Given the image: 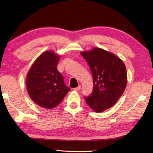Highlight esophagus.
<instances>
[{
	"label": "esophagus",
	"mask_w": 153,
	"mask_h": 153,
	"mask_svg": "<svg viewBox=\"0 0 153 153\" xmlns=\"http://www.w3.org/2000/svg\"><path fill=\"white\" fill-rule=\"evenodd\" d=\"M80 89H81V85L77 86V87H76V88H74V90L77 91H79Z\"/></svg>",
	"instance_id": "1"
}]
</instances>
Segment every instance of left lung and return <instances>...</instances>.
Returning a JSON list of instances; mask_svg holds the SVG:
<instances>
[{"mask_svg":"<svg viewBox=\"0 0 153 153\" xmlns=\"http://www.w3.org/2000/svg\"><path fill=\"white\" fill-rule=\"evenodd\" d=\"M88 63L93 79V89L85 101L94 111L101 112L111 108L127 85L126 68L115 54L95 48L81 53Z\"/></svg>","mask_w":153,"mask_h":153,"instance_id":"left-lung-1","label":"left lung"}]
</instances>
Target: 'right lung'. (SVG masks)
Here are the masks:
<instances>
[{"label": "right lung", "instance_id": "right-lung-1", "mask_svg": "<svg viewBox=\"0 0 153 153\" xmlns=\"http://www.w3.org/2000/svg\"><path fill=\"white\" fill-rule=\"evenodd\" d=\"M59 59L60 56L53 52H45L34 62L27 73L26 87L29 95L42 108L56 107L70 91L57 70Z\"/></svg>", "mask_w": 153, "mask_h": 153}]
</instances>
